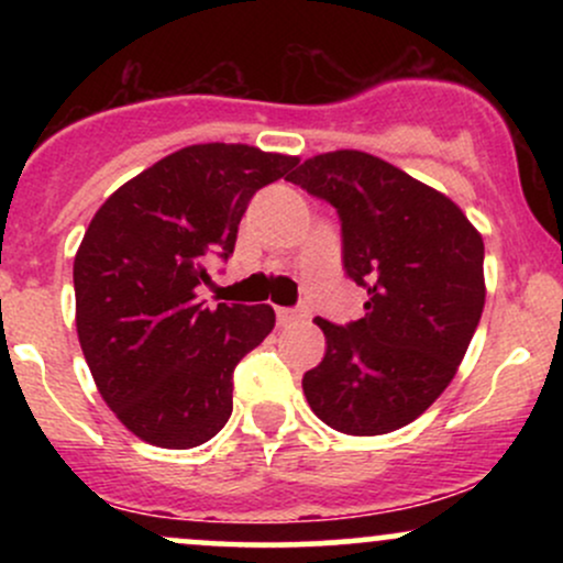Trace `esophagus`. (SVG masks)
Segmentation results:
<instances>
[{
	"label": "esophagus",
	"mask_w": 563,
	"mask_h": 563,
	"mask_svg": "<svg viewBox=\"0 0 563 563\" xmlns=\"http://www.w3.org/2000/svg\"><path fill=\"white\" fill-rule=\"evenodd\" d=\"M307 318V309L303 307H280L277 309V322H280V325H288V322H296V320H303Z\"/></svg>",
	"instance_id": "esophagus-1"
}]
</instances>
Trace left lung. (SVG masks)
<instances>
[{
  "mask_svg": "<svg viewBox=\"0 0 563 563\" xmlns=\"http://www.w3.org/2000/svg\"><path fill=\"white\" fill-rule=\"evenodd\" d=\"M341 222V262L365 318H318L325 357L303 373L314 416L352 437L402 429L448 389L484 309V243L442 192L371 153L335 151L288 174Z\"/></svg>",
  "mask_w": 563,
  "mask_h": 563,
  "instance_id": "1",
  "label": "left lung"
}]
</instances>
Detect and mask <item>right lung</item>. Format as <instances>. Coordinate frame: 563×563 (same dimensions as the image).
<instances>
[{"label": "right lung", "mask_w": 563, "mask_h": 563, "mask_svg": "<svg viewBox=\"0 0 563 563\" xmlns=\"http://www.w3.org/2000/svg\"><path fill=\"white\" fill-rule=\"evenodd\" d=\"M296 158L251 145H190L121 185L74 260L76 331L102 399L166 450L209 442L232 412V373L275 328L269 303L198 301L211 260Z\"/></svg>", "instance_id": "add662e5"}]
</instances>
